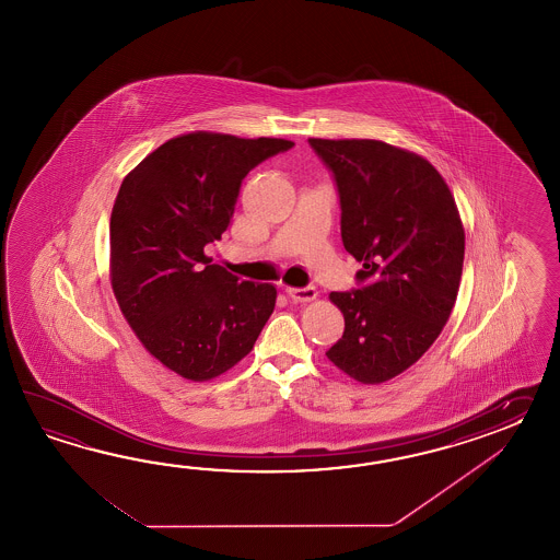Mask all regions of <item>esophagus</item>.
I'll list each match as a JSON object with an SVG mask.
<instances>
[{
    "instance_id": "obj_1",
    "label": "esophagus",
    "mask_w": 560,
    "mask_h": 560,
    "mask_svg": "<svg viewBox=\"0 0 560 560\" xmlns=\"http://www.w3.org/2000/svg\"><path fill=\"white\" fill-rule=\"evenodd\" d=\"M288 296L296 302H312L316 298V288L314 285H306V288H288L285 290Z\"/></svg>"
}]
</instances>
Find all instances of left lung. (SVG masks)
<instances>
[{
  "label": "left lung",
  "mask_w": 560,
  "mask_h": 560,
  "mask_svg": "<svg viewBox=\"0 0 560 560\" xmlns=\"http://www.w3.org/2000/svg\"><path fill=\"white\" fill-rule=\"evenodd\" d=\"M308 142L332 172L346 252L362 262L360 285L330 294L345 334L326 357L350 378L381 384L410 369L451 318L465 228L422 155L381 140Z\"/></svg>",
  "instance_id": "obj_1"
}]
</instances>
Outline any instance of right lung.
<instances>
[{"label": "right lung", "mask_w": 560, "mask_h": 560, "mask_svg": "<svg viewBox=\"0 0 560 560\" xmlns=\"http://www.w3.org/2000/svg\"><path fill=\"white\" fill-rule=\"evenodd\" d=\"M292 145L191 131L145 155L119 186L112 288L143 348L182 378L212 381L238 364L275 312V285L240 280L203 248L230 226L252 167Z\"/></svg>", "instance_id": "add662e5"}]
</instances>
